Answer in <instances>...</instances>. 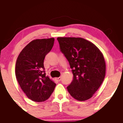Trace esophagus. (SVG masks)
Wrapping results in <instances>:
<instances>
[{
    "label": "esophagus",
    "instance_id": "1",
    "mask_svg": "<svg viewBox=\"0 0 123 123\" xmlns=\"http://www.w3.org/2000/svg\"><path fill=\"white\" fill-rule=\"evenodd\" d=\"M55 79L57 80L58 81H61V77H57V78H55Z\"/></svg>",
    "mask_w": 123,
    "mask_h": 123
}]
</instances>
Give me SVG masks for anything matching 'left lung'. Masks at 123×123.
Instances as JSON below:
<instances>
[{
    "mask_svg": "<svg viewBox=\"0 0 123 123\" xmlns=\"http://www.w3.org/2000/svg\"><path fill=\"white\" fill-rule=\"evenodd\" d=\"M57 40L73 74L68 91L77 101L91 98L105 76L106 63L102 52L92 42L81 37H58Z\"/></svg>",
    "mask_w": 123,
    "mask_h": 123,
    "instance_id": "obj_1",
    "label": "left lung"
}]
</instances>
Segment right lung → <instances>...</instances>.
Returning <instances> with one entry per match:
<instances>
[{
  "mask_svg": "<svg viewBox=\"0 0 123 123\" xmlns=\"http://www.w3.org/2000/svg\"><path fill=\"white\" fill-rule=\"evenodd\" d=\"M54 38L35 39L22 49L15 64L18 84L27 97L35 102L49 98L56 84L44 69V60L53 47Z\"/></svg>",
  "mask_w": 123,
  "mask_h": 123,
  "instance_id": "obj_1",
  "label": "right lung"
}]
</instances>
